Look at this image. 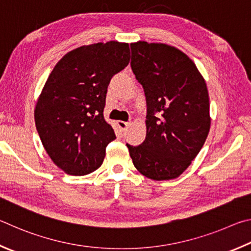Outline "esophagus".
<instances>
[{"label":"esophagus","instance_id":"obj_1","mask_svg":"<svg viewBox=\"0 0 251 251\" xmlns=\"http://www.w3.org/2000/svg\"><path fill=\"white\" fill-rule=\"evenodd\" d=\"M129 125H130V122H126V121H122V120L118 121V126L120 128L121 131H126V129H128Z\"/></svg>","mask_w":251,"mask_h":251}]
</instances>
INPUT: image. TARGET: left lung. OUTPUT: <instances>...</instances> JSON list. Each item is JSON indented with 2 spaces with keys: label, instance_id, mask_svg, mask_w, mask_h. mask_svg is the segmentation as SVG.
<instances>
[{
  "label": "left lung",
  "instance_id": "1",
  "mask_svg": "<svg viewBox=\"0 0 251 251\" xmlns=\"http://www.w3.org/2000/svg\"><path fill=\"white\" fill-rule=\"evenodd\" d=\"M131 68L147 98V137L126 144L140 173L154 181L178 177L199 154L210 129L209 96L193 60L162 43H131Z\"/></svg>",
  "mask_w": 251,
  "mask_h": 251
}]
</instances>
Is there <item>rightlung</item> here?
Here are the masks:
<instances>
[{
  "label": "right lung",
  "mask_w": 251,
  "mask_h": 251,
  "mask_svg": "<svg viewBox=\"0 0 251 251\" xmlns=\"http://www.w3.org/2000/svg\"><path fill=\"white\" fill-rule=\"evenodd\" d=\"M130 61L128 43L110 41L67 52L44 85L35 125L51 161L69 175H86L102 164L116 139L104 120L109 82Z\"/></svg>",
  "instance_id": "obj_1"
}]
</instances>
